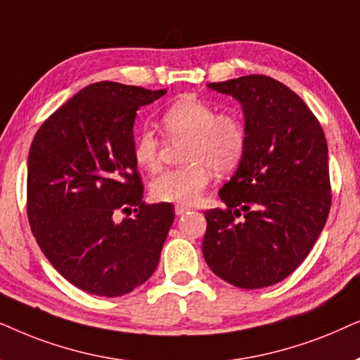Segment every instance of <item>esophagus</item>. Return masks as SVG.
<instances>
[{
    "label": "esophagus",
    "instance_id": "1",
    "mask_svg": "<svg viewBox=\"0 0 360 360\" xmlns=\"http://www.w3.org/2000/svg\"><path fill=\"white\" fill-rule=\"evenodd\" d=\"M174 210H176V215H183L188 212V210H191V207H188V205H184V204H177Z\"/></svg>",
    "mask_w": 360,
    "mask_h": 360
}]
</instances>
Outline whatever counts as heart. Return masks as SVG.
<instances>
[{
    "mask_svg": "<svg viewBox=\"0 0 360 360\" xmlns=\"http://www.w3.org/2000/svg\"><path fill=\"white\" fill-rule=\"evenodd\" d=\"M161 123L172 140H188L184 148L188 166L167 169L153 179V198L162 202L198 200L210 184L212 169L219 174L232 171L245 153L247 131L242 120L232 113L217 115L212 105L194 95L172 103L162 113ZM133 158L145 171L160 167V141L151 130L138 133Z\"/></svg>",
    "mask_w": 360,
    "mask_h": 360,
    "instance_id": "b5f03b06",
    "label": "heart"
}]
</instances>
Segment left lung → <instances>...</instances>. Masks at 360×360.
Masks as SVG:
<instances>
[{
    "label": "left lung",
    "mask_w": 360,
    "mask_h": 360,
    "mask_svg": "<svg viewBox=\"0 0 360 360\" xmlns=\"http://www.w3.org/2000/svg\"><path fill=\"white\" fill-rule=\"evenodd\" d=\"M240 102L247 145L219 191L225 209L205 210L202 255L243 290L285 280L308 257L328 220V143L303 100L266 75L207 84Z\"/></svg>",
    "instance_id": "1"
}]
</instances>
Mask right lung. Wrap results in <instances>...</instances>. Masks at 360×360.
<instances>
[{"label":"right lung","mask_w":360,"mask_h":360,"mask_svg":"<svg viewBox=\"0 0 360 360\" xmlns=\"http://www.w3.org/2000/svg\"><path fill=\"white\" fill-rule=\"evenodd\" d=\"M166 94L97 82L56 110L27 156V217L52 266L90 295L130 293L155 273L174 220L167 202L146 205L133 158L136 112ZM133 219L114 222L118 210Z\"/></svg>","instance_id":"right-lung-1"}]
</instances>
